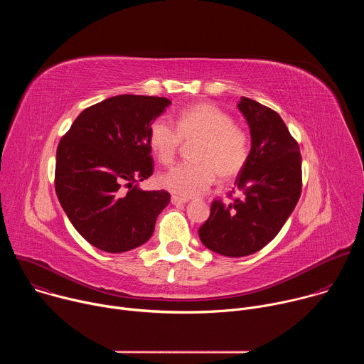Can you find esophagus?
Instances as JSON below:
<instances>
[{
	"instance_id": "34e87169",
	"label": "esophagus",
	"mask_w": 364,
	"mask_h": 364,
	"mask_svg": "<svg viewBox=\"0 0 364 364\" xmlns=\"http://www.w3.org/2000/svg\"><path fill=\"white\" fill-rule=\"evenodd\" d=\"M190 198H187V197H180V196H171V203L173 204H184V203H187Z\"/></svg>"
}]
</instances>
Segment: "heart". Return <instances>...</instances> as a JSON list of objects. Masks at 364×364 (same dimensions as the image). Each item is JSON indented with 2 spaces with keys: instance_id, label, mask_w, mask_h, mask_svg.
I'll return each instance as SVG.
<instances>
[{
  "instance_id": "heart-1",
  "label": "heart",
  "mask_w": 364,
  "mask_h": 364,
  "mask_svg": "<svg viewBox=\"0 0 364 364\" xmlns=\"http://www.w3.org/2000/svg\"><path fill=\"white\" fill-rule=\"evenodd\" d=\"M181 142L196 144L190 154L193 163L173 167L159 181L166 190L187 198L204 193L216 177L220 183L233 181L245 168L250 152L247 134L235 125L229 114L210 103L184 108L177 115L176 128L166 118L151 124L148 144L161 164L174 161Z\"/></svg>"
}]
</instances>
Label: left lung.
<instances>
[{
  "label": "left lung",
  "instance_id": "1",
  "mask_svg": "<svg viewBox=\"0 0 364 364\" xmlns=\"http://www.w3.org/2000/svg\"><path fill=\"white\" fill-rule=\"evenodd\" d=\"M237 108L252 141L247 163L235 181L242 196L228 204L215 200L209 219L198 229L205 247L229 257L267 246L294 212L302 188L299 146L282 118L245 96Z\"/></svg>",
  "mask_w": 364,
  "mask_h": 364
}]
</instances>
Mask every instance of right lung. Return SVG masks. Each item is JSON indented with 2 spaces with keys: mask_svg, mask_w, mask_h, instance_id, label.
<instances>
[{
  "mask_svg": "<svg viewBox=\"0 0 364 364\" xmlns=\"http://www.w3.org/2000/svg\"><path fill=\"white\" fill-rule=\"evenodd\" d=\"M167 97L118 95L86 108L60 139L55 187L75 229L95 247L121 253L144 245L170 203L138 183L154 171L148 131Z\"/></svg>",
  "mask_w": 364,
  "mask_h": 364,
  "instance_id": "1",
  "label": "right lung"
}]
</instances>
